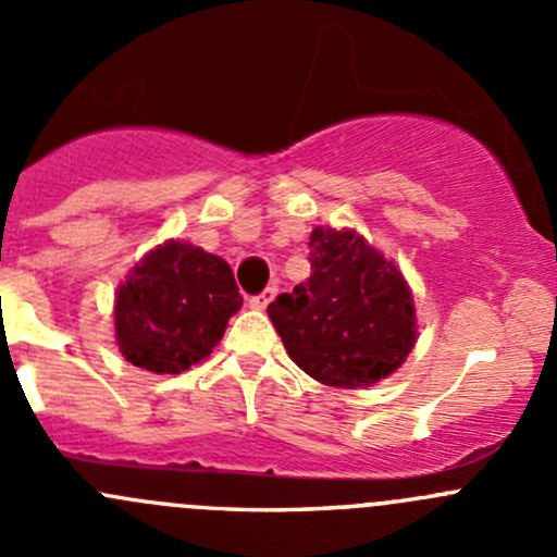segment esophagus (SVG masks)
<instances>
[{"mask_svg": "<svg viewBox=\"0 0 557 557\" xmlns=\"http://www.w3.org/2000/svg\"><path fill=\"white\" fill-rule=\"evenodd\" d=\"M277 296V285H269V288H263L261 294H256L250 299V307L252 310H267L269 305H272V299Z\"/></svg>", "mask_w": 557, "mask_h": 557, "instance_id": "34e87169", "label": "esophagus"}]
</instances>
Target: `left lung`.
Returning a JSON list of instances; mask_svg holds the SVG:
<instances>
[{
	"instance_id": "obj_1",
	"label": "left lung",
	"mask_w": 557,
	"mask_h": 557,
	"mask_svg": "<svg viewBox=\"0 0 557 557\" xmlns=\"http://www.w3.org/2000/svg\"><path fill=\"white\" fill-rule=\"evenodd\" d=\"M312 274L267 307L296 367L331 387H361L401 367L414 345L401 272L352 232L314 228Z\"/></svg>"
}]
</instances>
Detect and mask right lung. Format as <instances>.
Returning <instances> with one entry per match:
<instances>
[{
	"label": "right lung",
	"instance_id": "add662e5",
	"mask_svg": "<svg viewBox=\"0 0 557 557\" xmlns=\"http://www.w3.org/2000/svg\"><path fill=\"white\" fill-rule=\"evenodd\" d=\"M239 307L232 267L172 239L145 256L117 290V345L134 367L180 374L210 356Z\"/></svg>",
	"mask_w": 557,
	"mask_h": 557
}]
</instances>
